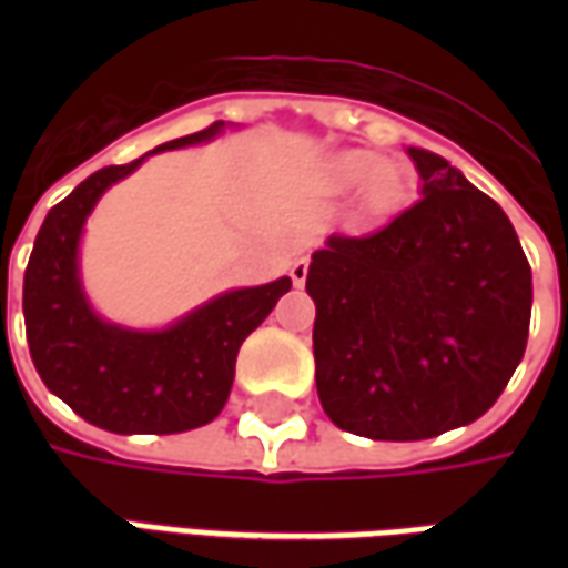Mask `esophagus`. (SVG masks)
<instances>
[{
    "mask_svg": "<svg viewBox=\"0 0 568 568\" xmlns=\"http://www.w3.org/2000/svg\"><path fill=\"white\" fill-rule=\"evenodd\" d=\"M307 258H297L295 264H292V271H288V276H292V283H295L297 288L307 283Z\"/></svg>",
    "mask_w": 568,
    "mask_h": 568,
    "instance_id": "obj_1",
    "label": "esophagus"
}]
</instances>
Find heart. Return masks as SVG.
<instances>
[{"label": "heart", "mask_w": 568, "mask_h": 568, "mask_svg": "<svg viewBox=\"0 0 568 568\" xmlns=\"http://www.w3.org/2000/svg\"><path fill=\"white\" fill-rule=\"evenodd\" d=\"M334 182L341 187L368 185L371 203L386 206L398 191V173L395 166H383V161L374 151H349L334 163Z\"/></svg>", "instance_id": "1"}]
</instances>
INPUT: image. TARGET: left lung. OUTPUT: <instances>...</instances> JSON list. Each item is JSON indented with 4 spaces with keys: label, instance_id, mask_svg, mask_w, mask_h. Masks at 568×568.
I'll use <instances>...</instances> for the list:
<instances>
[{
    "label": "left lung",
    "instance_id": "obj_1",
    "mask_svg": "<svg viewBox=\"0 0 568 568\" xmlns=\"http://www.w3.org/2000/svg\"><path fill=\"white\" fill-rule=\"evenodd\" d=\"M423 197L313 252L316 393L334 426L423 440L496 405L520 365L532 271L501 206L440 154L407 149Z\"/></svg>",
    "mask_w": 568,
    "mask_h": 568
}]
</instances>
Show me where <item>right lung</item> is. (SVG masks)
Segmentation results:
<instances>
[{"label": "right lung", "instance_id": "right-lung-1", "mask_svg": "<svg viewBox=\"0 0 568 568\" xmlns=\"http://www.w3.org/2000/svg\"><path fill=\"white\" fill-rule=\"evenodd\" d=\"M222 128L215 121L149 154L206 142ZM142 161L97 170L44 215L23 273V320L39 377L81 419L115 435H175L222 414L240 344L271 316L292 280L224 292L163 332L100 320L81 292V227L105 187Z\"/></svg>", "mask_w": 568, "mask_h": 568}]
</instances>
